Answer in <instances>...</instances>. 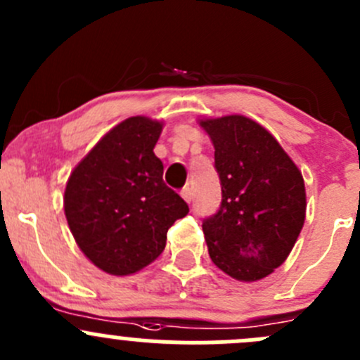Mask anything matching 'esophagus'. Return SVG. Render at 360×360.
<instances>
[{"label":"esophagus","instance_id":"obj_1","mask_svg":"<svg viewBox=\"0 0 360 360\" xmlns=\"http://www.w3.org/2000/svg\"><path fill=\"white\" fill-rule=\"evenodd\" d=\"M181 195H183V198H184V200H186L188 203L193 200V191H191V188H184V190L181 191Z\"/></svg>","mask_w":360,"mask_h":360}]
</instances>
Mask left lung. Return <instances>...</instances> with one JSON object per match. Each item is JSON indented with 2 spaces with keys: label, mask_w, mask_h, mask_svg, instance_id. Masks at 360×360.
<instances>
[{
  "label": "left lung",
  "mask_w": 360,
  "mask_h": 360,
  "mask_svg": "<svg viewBox=\"0 0 360 360\" xmlns=\"http://www.w3.org/2000/svg\"><path fill=\"white\" fill-rule=\"evenodd\" d=\"M214 144L223 200L202 223L209 256L242 282L288 259L307 212L304 181L274 136L242 115L200 120Z\"/></svg>",
  "instance_id": "1"
}]
</instances>
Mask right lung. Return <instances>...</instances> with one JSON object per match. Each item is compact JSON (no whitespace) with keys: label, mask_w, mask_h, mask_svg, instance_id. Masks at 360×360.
Here are the masks:
<instances>
[{"label":"right lung","mask_w":360,"mask_h":360,"mask_svg":"<svg viewBox=\"0 0 360 360\" xmlns=\"http://www.w3.org/2000/svg\"><path fill=\"white\" fill-rule=\"evenodd\" d=\"M163 123L132 116L111 129L69 176L64 212L82 252L111 275L143 270L165 249L167 231L190 212L163 183L153 148Z\"/></svg>","instance_id":"right-lung-1"}]
</instances>
